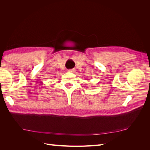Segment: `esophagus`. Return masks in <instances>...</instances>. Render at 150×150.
Wrapping results in <instances>:
<instances>
[{"mask_svg": "<svg viewBox=\"0 0 150 150\" xmlns=\"http://www.w3.org/2000/svg\"><path fill=\"white\" fill-rule=\"evenodd\" d=\"M74 71H75V69H72L69 70V72H74Z\"/></svg>", "mask_w": 150, "mask_h": 150, "instance_id": "esophagus-1", "label": "esophagus"}]
</instances>
